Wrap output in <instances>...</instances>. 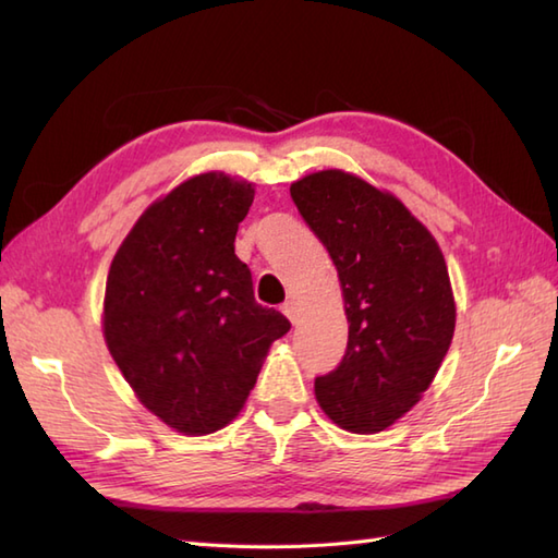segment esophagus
I'll list each match as a JSON object with an SVG mask.
<instances>
[{
  "label": "esophagus",
  "mask_w": 558,
  "mask_h": 558,
  "mask_svg": "<svg viewBox=\"0 0 558 558\" xmlns=\"http://www.w3.org/2000/svg\"><path fill=\"white\" fill-rule=\"evenodd\" d=\"M280 312L286 314L292 324H298V306H294V302L292 300H288V302H282V306H280Z\"/></svg>",
  "instance_id": "1"
}]
</instances>
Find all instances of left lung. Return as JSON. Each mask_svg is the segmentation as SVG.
<instances>
[{
	"instance_id": "obj_1",
	"label": "left lung",
	"mask_w": 558,
	"mask_h": 558,
	"mask_svg": "<svg viewBox=\"0 0 558 558\" xmlns=\"http://www.w3.org/2000/svg\"><path fill=\"white\" fill-rule=\"evenodd\" d=\"M304 222L338 268L348 350L318 376V405L354 434L384 432L420 400L456 330L441 248L393 194L342 170L290 186Z\"/></svg>"
}]
</instances>
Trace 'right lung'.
<instances>
[{
  "mask_svg": "<svg viewBox=\"0 0 558 558\" xmlns=\"http://www.w3.org/2000/svg\"><path fill=\"white\" fill-rule=\"evenodd\" d=\"M254 186L192 177L148 206L117 248L102 333L144 405L172 429L204 436L244 408L272 340L290 322L254 300L234 236Z\"/></svg>",
  "mask_w": 558,
  "mask_h": 558,
  "instance_id": "obj_1",
  "label": "right lung"
}]
</instances>
